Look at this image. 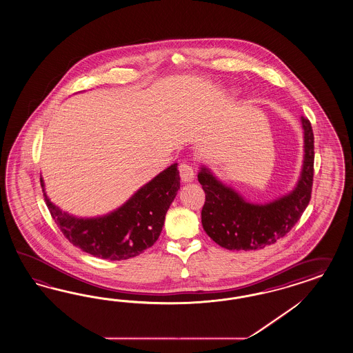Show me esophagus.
I'll return each mask as SVG.
<instances>
[{
  "label": "esophagus",
  "mask_w": 353,
  "mask_h": 353,
  "mask_svg": "<svg viewBox=\"0 0 353 353\" xmlns=\"http://www.w3.org/2000/svg\"><path fill=\"white\" fill-rule=\"evenodd\" d=\"M178 170L181 174V179L183 181H192L194 179V170L192 168V165L188 163H179Z\"/></svg>",
  "instance_id": "obj_1"
}]
</instances>
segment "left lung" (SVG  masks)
Instances as JSON below:
<instances>
[{"instance_id": "obj_1", "label": "left lung", "mask_w": 353, "mask_h": 353, "mask_svg": "<svg viewBox=\"0 0 353 353\" xmlns=\"http://www.w3.org/2000/svg\"><path fill=\"white\" fill-rule=\"evenodd\" d=\"M305 130V161L297 187L283 199L268 205H251L234 190L223 185L202 169L199 181L206 193L201 211L202 225L215 243L226 250H261L283 238L296 225L311 199L314 181V132L302 117Z\"/></svg>"}]
</instances>
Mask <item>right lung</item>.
I'll return each instance as SVG.
<instances>
[{"label":"right lung","instance_id":"add662e5","mask_svg":"<svg viewBox=\"0 0 353 353\" xmlns=\"http://www.w3.org/2000/svg\"><path fill=\"white\" fill-rule=\"evenodd\" d=\"M41 185L43 187L42 178ZM181 176L176 163L147 183L124 206L97 219H77L45 201L63 236L94 257L111 261L127 260L152 247L163 230L165 215L176 192Z\"/></svg>","mask_w":353,"mask_h":353}]
</instances>
